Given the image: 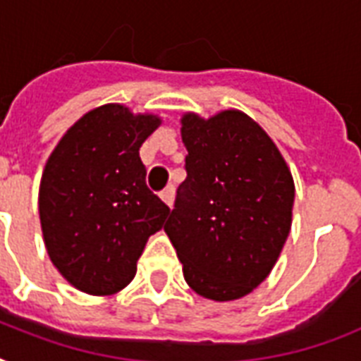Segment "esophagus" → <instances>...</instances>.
<instances>
[{
    "instance_id": "obj_1",
    "label": "esophagus",
    "mask_w": 361,
    "mask_h": 361,
    "mask_svg": "<svg viewBox=\"0 0 361 361\" xmlns=\"http://www.w3.org/2000/svg\"><path fill=\"white\" fill-rule=\"evenodd\" d=\"M174 187L169 185L166 189H164L163 192H161V198H163V202L169 206V208H172V204H174Z\"/></svg>"
}]
</instances>
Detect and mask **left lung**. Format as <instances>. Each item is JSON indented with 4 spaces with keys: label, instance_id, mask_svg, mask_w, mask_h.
I'll return each instance as SVG.
<instances>
[{
    "label": "left lung",
    "instance_id": "left-lung-1",
    "mask_svg": "<svg viewBox=\"0 0 361 361\" xmlns=\"http://www.w3.org/2000/svg\"><path fill=\"white\" fill-rule=\"evenodd\" d=\"M185 181L169 234L187 285L200 296H247L277 262L292 225L294 180L285 159L249 116L223 110L181 118Z\"/></svg>",
    "mask_w": 361,
    "mask_h": 361
}]
</instances>
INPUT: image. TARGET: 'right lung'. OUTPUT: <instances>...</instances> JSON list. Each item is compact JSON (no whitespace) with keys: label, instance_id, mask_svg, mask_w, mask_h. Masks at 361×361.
I'll use <instances>...</instances> for the list:
<instances>
[{"label":"right lung","instance_id":"1","mask_svg":"<svg viewBox=\"0 0 361 361\" xmlns=\"http://www.w3.org/2000/svg\"><path fill=\"white\" fill-rule=\"evenodd\" d=\"M161 125L123 104L90 110L47 161L39 215L48 257L78 290L110 296L129 285L147 238L170 208L146 185L140 146Z\"/></svg>","mask_w":361,"mask_h":361}]
</instances>
